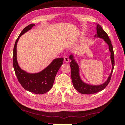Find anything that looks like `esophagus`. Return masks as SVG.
Here are the masks:
<instances>
[{
  "mask_svg": "<svg viewBox=\"0 0 125 125\" xmlns=\"http://www.w3.org/2000/svg\"><path fill=\"white\" fill-rule=\"evenodd\" d=\"M63 59H64V61L66 62H69V59L68 57L67 56L65 55L63 56Z\"/></svg>",
  "mask_w": 125,
  "mask_h": 125,
  "instance_id": "1",
  "label": "esophagus"
}]
</instances>
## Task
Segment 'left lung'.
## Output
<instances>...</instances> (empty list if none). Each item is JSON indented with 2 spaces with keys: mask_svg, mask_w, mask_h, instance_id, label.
Segmentation results:
<instances>
[{
  "mask_svg": "<svg viewBox=\"0 0 125 125\" xmlns=\"http://www.w3.org/2000/svg\"><path fill=\"white\" fill-rule=\"evenodd\" d=\"M97 32L95 36H97L104 40L106 43H107L109 46V50L111 52V58L112 63V69L111 73L109 76L104 83L100 85H91L85 83L83 82L79 76V66L77 62H75V60L73 59V55H70L69 58L71 60L70 62V66L71 68V80L73 82V84L74 88L76 89L79 92L84 94H89L95 93L98 92L104 89L106 87L108 84L109 81L111 80L112 73L113 71V69L114 67V51H113V48L112 44L111 43V41L109 39L107 34L102 29L100 25L97 24L96 26Z\"/></svg>",
  "mask_w": 125,
  "mask_h": 125,
  "instance_id": "obj_1",
  "label": "left lung"
}]
</instances>
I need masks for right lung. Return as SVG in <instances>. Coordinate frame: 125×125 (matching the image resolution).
Wrapping results in <instances>:
<instances>
[{"label": "right lung", "instance_id": "add662e5", "mask_svg": "<svg viewBox=\"0 0 125 125\" xmlns=\"http://www.w3.org/2000/svg\"><path fill=\"white\" fill-rule=\"evenodd\" d=\"M34 26H35L34 24H31L26 26L15 42L13 53V65L18 80L24 89L33 93L43 94L48 92L53 86L56 75L62 65L63 58L54 59L46 68L37 73H29L20 68L17 60L18 41L21 35Z\"/></svg>", "mask_w": 125, "mask_h": 125}]
</instances>
